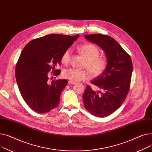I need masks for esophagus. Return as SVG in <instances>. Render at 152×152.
<instances>
[{
    "mask_svg": "<svg viewBox=\"0 0 152 152\" xmlns=\"http://www.w3.org/2000/svg\"><path fill=\"white\" fill-rule=\"evenodd\" d=\"M68 83H69V84H71V85H74V84H75V83H76V82H75L72 81V80H69Z\"/></svg>",
    "mask_w": 152,
    "mask_h": 152,
    "instance_id": "obj_1",
    "label": "esophagus"
}]
</instances>
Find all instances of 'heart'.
<instances>
[{"instance_id":"heart-1","label":"heart","mask_w":152,"mask_h":152,"mask_svg":"<svg viewBox=\"0 0 152 152\" xmlns=\"http://www.w3.org/2000/svg\"><path fill=\"white\" fill-rule=\"evenodd\" d=\"M78 50L87 59L85 67L89 70L75 68L66 69L62 73V77L74 82L83 81L91 78V75L96 77L101 75L104 72L108 65V59L105 56H99L100 51L96 45L90 43H85L80 46ZM71 53L72 50L70 48L63 53L61 61L64 64L67 65L69 63Z\"/></svg>"}]
</instances>
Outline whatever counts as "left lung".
Masks as SVG:
<instances>
[{
  "label": "left lung",
  "instance_id": "1",
  "mask_svg": "<svg viewBox=\"0 0 152 152\" xmlns=\"http://www.w3.org/2000/svg\"><path fill=\"white\" fill-rule=\"evenodd\" d=\"M85 37L99 45L108 59L104 72L91 82L101 91H95L88 85L83 95L85 108L96 117L103 118L115 112L125 100L130 88L132 62L130 56L110 36L94 34L85 35Z\"/></svg>",
  "mask_w": 152,
  "mask_h": 152
}]
</instances>
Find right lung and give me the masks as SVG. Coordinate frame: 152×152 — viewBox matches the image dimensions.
<instances>
[{"label":"right lung","mask_w":152,"mask_h":152,"mask_svg":"<svg viewBox=\"0 0 152 152\" xmlns=\"http://www.w3.org/2000/svg\"><path fill=\"white\" fill-rule=\"evenodd\" d=\"M78 37V34H49L31 40L23 48L15 76L24 101L33 111L44 113L58 105L68 82L59 79L49 82L48 72L56 76L61 73L55 67L60 64L63 53Z\"/></svg>","instance_id":"obj_1"}]
</instances>
